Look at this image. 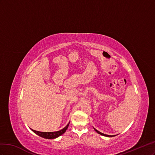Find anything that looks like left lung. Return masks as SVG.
<instances>
[{
	"mask_svg": "<svg viewBox=\"0 0 155 155\" xmlns=\"http://www.w3.org/2000/svg\"><path fill=\"white\" fill-rule=\"evenodd\" d=\"M94 130L97 132V133L99 134H101V135H102V136H107V137H113V136H115L114 135H107V134H103V133H102V132H99V131L97 130V129H95V128H94Z\"/></svg>",
	"mask_w": 155,
	"mask_h": 155,
	"instance_id": "left-lung-1",
	"label": "left lung"
}]
</instances>
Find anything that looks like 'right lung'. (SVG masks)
<instances>
[{
    "label": "right lung",
    "mask_w": 155,
    "mask_h": 155,
    "mask_svg": "<svg viewBox=\"0 0 155 155\" xmlns=\"http://www.w3.org/2000/svg\"><path fill=\"white\" fill-rule=\"evenodd\" d=\"M69 123L67 125H66V127H65L64 128V129H62L60 130H58V131H56V132H39V131L34 130L32 129H30L32 130L34 132V133H36L37 135L42 137V138H43L54 139V138H58V137H59L60 136L62 135L64 133H65V132L66 131V130L68 129V128L69 127Z\"/></svg>",
    "instance_id": "right-lung-1"
}]
</instances>
